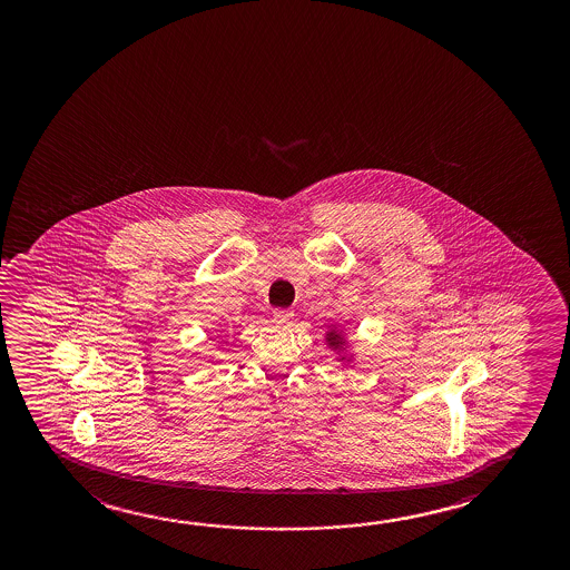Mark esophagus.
I'll return each mask as SVG.
<instances>
[{"label":"esophagus","mask_w":570,"mask_h":570,"mask_svg":"<svg viewBox=\"0 0 570 570\" xmlns=\"http://www.w3.org/2000/svg\"><path fill=\"white\" fill-rule=\"evenodd\" d=\"M273 317L276 323L286 325V323H289V321L294 320V312H292V309H274Z\"/></svg>","instance_id":"obj_1"}]
</instances>
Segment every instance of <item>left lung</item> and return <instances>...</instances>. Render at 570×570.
<instances>
[{
  "instance_id": "1",
  "label": "left lung",
  "mask_w": 570,
  "mask_h": 570,
  "mask_svg": "<svg viewBox=\"0 0 570 570\" xmlns=\"http://www.w3.org/2000/svg\"><path fill=\"white\" fill-rule=\"evenodd\" d=\"M325 343H327L331 351L336 352L335 360H338V362L351 364L352 360H354L352 354H346L348 343H346L344 331H338V325H333V327L328 328L327 333H325Z\"/></svg>"
}]
</instances>
